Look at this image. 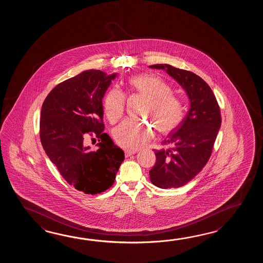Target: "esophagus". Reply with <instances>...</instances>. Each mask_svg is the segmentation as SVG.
<instances>
[{
  "mask_svg": "<svg viewBox=\"0 0 263 263\" xmlns=\"http://www.w3.org/2000/svg\"><path fill=\"white\" fill-rule=\"evenodd\" d=\"M124 152H125V156L129 157L132 156V155H134V153H136V152H137V151H132V149H125V151H124Z\"/></svg>",
  "mask_w": 263,
  "mask_h": 263,
  "instance_id": "esophagus-1",
  "label": "esophagus"
}]
</instances>
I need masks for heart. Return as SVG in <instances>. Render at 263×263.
I'll use <instances>...</instances> for the list:
<instances>
[{
  "mask_svg": "<svg viewBox=\"0 0 263 263\" xmlns=\"http://www.w3.org/2000/svg\"><path fill=\"white\" fill-rule=\"evenodd\" d=\"M129 88L147 98L144 115L156 120L164 133L179 126L184 118V107L177 97L172 95L170 85L152 74H141L128 80ZM126 97L118 88H112L104 99V112L111 122L121 118L125 109ZM157 125L136 118H128L114 129V137L118 145L136 149L148 143L155 134Z\"/></svg>",
  "mask_w": 263,
  "mask_h": 263,
  "instance_id": "b5f03b06",
  "label": "heart"
}]
</instances>
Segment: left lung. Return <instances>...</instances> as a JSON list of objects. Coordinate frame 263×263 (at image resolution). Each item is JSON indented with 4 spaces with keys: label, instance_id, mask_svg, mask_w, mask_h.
Segmentation results:
<instances>
[{
    "label": "left lung",
    "instance_id": "8db88e82",
    "mask_svg": "<svg viewBox=\"0 0 263 263\" xmlns=\"http://www.w3.org/2000/svg\"><path fill=\"white\" fill-rule=\"evenodd\" d=\"M151 68L165 70L185 90L190 108L183 120L162 144L170 148L155 151L156 162L149 171L151 182L162 188L187 184L206 165L221 127L220 108L207 83L195 73L167 64Z\"/></svg>",
    "mask_w": 263,
    "mask_h": 263
}]
</instances>
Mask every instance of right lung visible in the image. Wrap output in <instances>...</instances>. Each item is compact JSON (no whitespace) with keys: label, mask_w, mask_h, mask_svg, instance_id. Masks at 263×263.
I'll use <instances>...</instances> for the list:
<instances>
[{"label":"right lung","mask_w":263,"mask_h":263,"mask_svg":"<svg viewBox=\"0 0 263 263\" xmlns=\"http://www.w3.org/2000/svg\"><path fill=\"white\" fill-rule=\"evenodd\" d=\"M117 75L83 71L56 85L41 108L40 141L47 156L68 184L87 195L109 189L124 161L123 151L103 133L102 99ZM88 135L102 140L97 151L85 144Z\"/></svg>","instance_id":"obj_1"}]
</instances>
